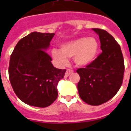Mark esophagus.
Wrapping results in <instances>:
<instances>
[{
  "label": "esophagus",
  "instance_id": "1",
  "mask_svg": "<svg viewBox=\"0 0 131 131\" xmlns=\"http://www.w3.org/2000/svg\"><path fill=\"white\" fill-rule=\"evenodd\" d=\"M73 72V70H71V69H67V71L65 72V75H64V77H68L70 74H71Z\"/></svg>",
  "mask_w": 131,
  "mask_h": 131
}]
</instances>
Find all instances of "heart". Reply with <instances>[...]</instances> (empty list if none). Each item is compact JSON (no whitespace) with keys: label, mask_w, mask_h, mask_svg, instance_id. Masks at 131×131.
<instances>
[{"label":"heart","mask_w":131,"mask_h":131,"mask_svg":"<svg viewBox=\"0 0 131 131\" xmlns=\"http://www.w3.org/2000/svg\"><path fill=\"white\" fill-rule=\"evenodd\" d=\"M98 43L95 38H81L63 44L61 49L53 48L52 55L61 65L68 63V57H74V62L78 66L91 64L97 57Z\"/></svg>","instance_id":"1"}]
</instances>
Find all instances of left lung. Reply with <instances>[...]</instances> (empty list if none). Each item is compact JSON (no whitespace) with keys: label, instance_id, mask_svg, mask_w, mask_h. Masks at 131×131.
Masks as SVG:
<instances>
[{"label":"left lung","instance_id":"obj_1","mask_svg":"<svg viewBox=\"0 0 131 131\" xmlns=\"http://www.w3.org/2000/svg\"><path fill=\"white\" fill-rule=\"evenodd\" d=\"M93 30L98 34L102 52L85 68L77 69L80 76L77 88L83 101L97 106L117 93L123 83L125 67L121 47L114 38L105 30Z\"/></svg>","mask_w":131,"mask_h":131}]
</instances>
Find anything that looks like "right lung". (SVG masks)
<instances>
[{"label": "right lung", "mask_w": 131, "mask_h": 131, "mask_svg": "<svg viewBox=\"0 0 131 131\" xmlns=\"http://www.w3.org/2000/svg\"><path fill=\"white\" fill-rule=\"evenodd\" d=\"M54 34L32 32L22 38L10 55L9 79L16 95L26 104L46 107L57 99V85L66 69L53 67L45 50Z\"/></svg>", "instance_id": "add662e5"}]
</instances>
